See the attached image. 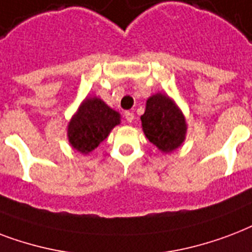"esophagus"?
Here are the masks:
<instances>
[{"mask_svg":"<svg viewBox=\"0 0 252 252\" xmlns=\"http://www.w3.org/2000/svg\"><path fill=\"white\" fill-rule=\"evenodd\" d=\"M125 118H126V121H127L128 124H131L132 121H134V113L126 112V113H125Z\"/></svg>","mask_w":252,"mask_h":252,"instance_id":"1","label":"esophagus"}]
</instances>
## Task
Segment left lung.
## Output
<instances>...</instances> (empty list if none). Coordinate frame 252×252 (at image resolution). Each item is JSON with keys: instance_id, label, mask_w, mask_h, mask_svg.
Masks as SVG:
<instances>
[{"instance_id": "obj_1", "label": "left lung", "mask_w": 252, "mask_h": 252, "mask_svg": "<svg viewBox=\"0 0 252 252\" xmlns=\"http://www.w3.org/2000/svg\"><path fill=\"white\" fill-rule=\"evenodd\" d=\"M140 121L144 135L161 153H172L184 142L187 134L185 117L167 94L157 93L151 95L146 102V112Z\"/></svg>"}]
</instances>
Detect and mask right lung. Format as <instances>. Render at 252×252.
I'll list each match as a JSON object with an SVG mask.
<instances>
[{"label": "right lung", "mask_w": 252, "mask_h": 252, "mask_svg": "<svg viewBox=\"0 0 252 252\" xmlns=\"http://www.w3.org/2000/svg\"><path fill=\"white\" fill-rule=\"evenodd\" d=\"M120 122V113L109 108L102 99L85 98L68 124V140L75 150L87 155L98 147Z\"/></svg>", "instance_id": "right-lung-1"}]
</instances>
